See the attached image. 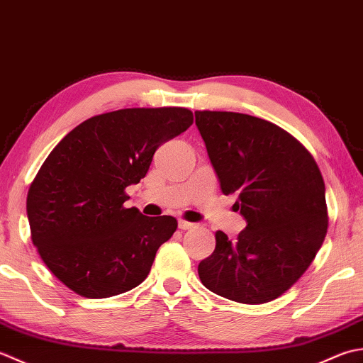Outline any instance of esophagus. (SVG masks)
I'll use <instances>...</instances> for the list:
<instances>
[{"mask_svg": "<svg viewBox=\"0 0 363 363\" xmlns=\"http://www.w3.org/2000/svg\"><path fill=\"white\" fill-rule=\"evenodd\" d=\"M192 227H194V224L188 223V220H183V219L179 220V228H182V230H189Z\"/></svg>", "mask_w": 363, "mask_h": 363, "instance_id": "1", "label": "esophagus"}]
</instances>
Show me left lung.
<instances>
[{
  "label": "left lung",
  "instance_id": "left-lung-1",
  "mask_svg": "<svg viewBox=\"0 0 363 363\" xmlns=\"http://www.w3.org/2000/svg\"><path fill=\"white\" fill-rule=\"evenodd\" d=\"M196 125L225 196L235 194L246 228L235 241L218 230L199 263L210 291L264 304L304 274L328 233L324 180L312 155L284 128L228 111H196Z\"/></svg>",
  "mask_w": 363,
  "mask_h": 363
}]
</instances>
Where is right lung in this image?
<instances>
[{"mask_svg": "<svg viewBox=\"0 0 363 363\" xmlns=\"http://www.w3.org/2000/svg\"><path fill=\"white\" fill-rule=\"evenodd\" d=\"M192 122L179 106L111 111L79 123L43 161L26 199L31 240L72 291L111 298L149 276L179 224L125 208V188L144 179L158 147Z\"/></svg>", "mask_w": 363, "mask_h": 363, "instance_id": "1", "label": "right lung"}]
</instances>
